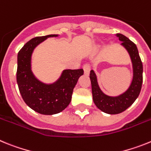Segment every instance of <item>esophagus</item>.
Masks as SVG:
<instances>
[{
    "label": "esophagus",
    "mask_w": 151,
    "mask_h": 151,
    "mask_svg": "<svg viewBox=\"0 0 151 151\" xmlns=\"http://www.w3.org/2000/svg\"><path fill=\"white\" fill-rule=\"evenodd\" d=\"M83 69H84V72H85V74L88 75L89 73L91 70V66L89 63H85L84 64L83 66Z\"/></svg>",
    "instance_id": "obj_1"
}]
</instances>
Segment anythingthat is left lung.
Listing matches in <instances>:
<instances>
[{
	"instance_id": "1",
	"label": "left lung",
	"mask_w": 151,
	"mask_h": 151,
	"mask_svg": "<svg viewBox=\"0 0 151 151\" xmlns=\"http://www.w3.org/2000/svg\"><path fill=\"white\" fill-rule=\"evenodd\" d=\"M117 37L122 41V45L127 49L132 61L134 76L129 89L118 97H109L101 91L97 85L96 75L93 70H91L89 76L94 104L98 109L109 114L122 113L132 104L139 95L143 82V65L137 46L122 34H117Z\"/></svg>"
}]
</instances>
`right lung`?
Here are the masks:
<instances>
[{
    "label": "right lung",
    "mask_w": 151,
    "mask_h": 151,
    "mask_svg": "<svg viewBox=\"0 0 151 151\" xmlns=\"http://www.w3.org/2000/svg\"><path fill=\"white\" fill-rule=\"evenodd\" d=\"M40 36L31 39L22 47L17 57V81L22 99L33 110L44 115L63 111L71 101L73 88L84 74L82 69H65L60 78L52 85H45L36 79L31 71V55L36 46L49 37Z\"/></svg>",
    "instance_id": "add662e5"
}]
</instances>
